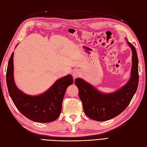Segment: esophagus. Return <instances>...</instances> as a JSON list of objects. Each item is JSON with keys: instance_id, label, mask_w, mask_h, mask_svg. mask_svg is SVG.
<instances>
[{"instance_id": "34e87169", "label": "esophagus", "mask_w": 147, "mask_h": 147, "mask_svg": "<svg viewBox=\"0 0 147 147\" xmlns=\"http://www.w3.org/2000/svg\"><path fill=\"white\" fill-rule=\"evenodd\" d=\"M72 74L75 78L78 77L80 75V72L78 70H74L72 72Z\"/></svg>"}]
</instances>
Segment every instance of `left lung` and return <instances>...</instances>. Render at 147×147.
Returning a JSON list of instances; mask_svg holds the SVG:
<instances>
[{
    "label": "left lung",
    "mask_w": 147,
    "mask_h": 147,
    "mask_svg": "<svg viewBox=\"0 0 147 147\" xmlns=\"http://www.w3.org/2000/svg\"><path fill=\"white\" fill-rule=\"evenodd\" d=\"M132 53V64L130 78L125 85L113 93L98 91L83 79L77 78L75 83L78 89L86 116L96 121H105L118 116L129 105L138 84V60L135 47L128 41Z\"/></svg>",
    "instance_id": "left-lung-1"
}]
</instances>
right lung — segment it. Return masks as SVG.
Wrapping results in <instances>:
<instances>
[{
  "instance_id": "1",
  "label": "right lung",
  "mask_w": 147,
  "mask_h": 147,
  "mask_svg": "<svg viewBox=\"0 0 147 147\" xmlns=\"http://www.w3.org/2000/svg\"><path fill=\"white\" fill-rule=\"evenodd\" d=\"M13 54L12 53L8 64L6 80L14 105L23 115L33 121L46 123L57 119L61 113L65 91L74 82L72 75L69 74L58 79L48 90L40 94H25L18 88L14 80Z\"/></svg>"
}]
</instances>
